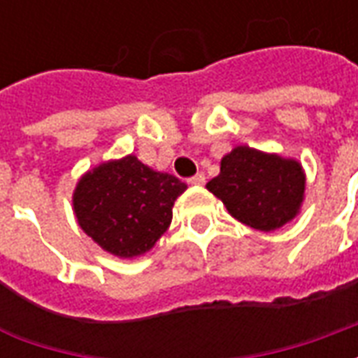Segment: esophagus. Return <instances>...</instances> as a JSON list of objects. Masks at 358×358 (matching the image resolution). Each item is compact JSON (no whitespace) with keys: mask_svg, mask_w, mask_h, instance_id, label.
<instances>
[{"mask_svg":"<svg viewBox=\"0 0 358 358\" xmlns=\"http://www.w3.org/2000/svg\"><path fill=\"white\" fill-rule=\"evenodd\" d=\"M187 182H189L192 186H203V184H205V176H203V174H195V176H192Z\"/></svg>","mask_w":358,"mask_h":358,"instance_id":"34e87169","label":"esophagus"}]
</instances>
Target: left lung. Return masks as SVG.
I'll list each match as a JSON object with an SVG mask.
<instances>
[{
    "instance_id": "left-lung-1",
    "label": "left lung",
    "mask_w": 358,
    "mask_h": 358,
    "mask_svg": "<svg viewBox=\"0 0 358 358\" xmlns=\"http://www.w3.org/2000/svg\"><path fill=\"white\" fill-rule=\"evenodd\" d=\"M307 176L297 159L236 145L220 161L207 189L236 220L259 232H274L299 215Z\"/></svg>"
}]
</instances>
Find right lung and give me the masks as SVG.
Listing matches in <instances>:
<instances>
[{
	"label": "right lung",
	"instance_id": "right-lung-1",
	"mask_svg": "<svg viewBox=\"0 0 358 358\" xmlns=\"http://www.w3.org/2000/svg\"><path fill=\"white\" fill-rule=\"evenodd\" d=\"M186 187L169 172L126 155L82 174L73 192V210L78 226L103 251L134 259L153 249L169 230L174 201Z\"/></svg>",
	"mask_w": 358,
	"mask_h": 358
}]
</instances>
